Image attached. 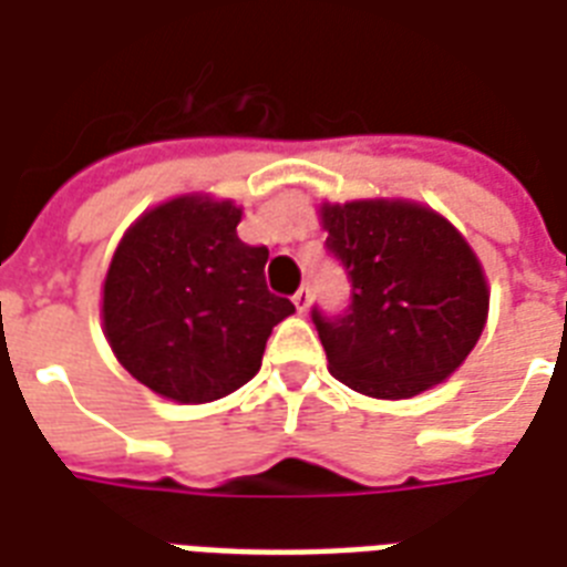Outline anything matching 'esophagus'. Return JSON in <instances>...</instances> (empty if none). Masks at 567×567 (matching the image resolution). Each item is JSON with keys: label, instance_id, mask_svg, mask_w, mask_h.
I'll return each instance as SVG.
<instances>
[{"label": "esophagus", "instance_id": "1", "mask_svg": "<svg viewBox=\"0 0 567 567\" xmlns=\"http://www.w3.org/2000/svg\"><path fill=\"white\" fill-rule=\"evenodd\" d=\"M292 301H296V308H299L301 313L308 311V305H311V287H308V284H301V287L296 289V296H292Z\"/></svg>", "mask_w": 567, "mask_h": 567}]
</instances>
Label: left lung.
Listing matches in <instances>:
<instances>
[{"instance_id": "left-lung-1", "label": "left lung", "mask_w": 567, "mask_h": 567, "mask_svg": "<svg viewBox=\"0 0 567 567\" xmlns=\"http://www.w3.org/2000/svg\"><path fill=\"white\" fill-rule=\"evenodd\" d=\"M326 250L344 266L350 305L313 308L332 378L371 399H411L465 362L489 289L468 241L416 202L362 198L320 208Z\"/></svg>"}]
</instances>
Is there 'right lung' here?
<instances>
[{"label": "right lung", "mask_w": 567, "mask_h": 567, "mask_svg": "<svg viewBox=\"0 0 567 567\" xmlns=\"http://www.w3.org/2000/svg\"><path fill=\"white\" fill-rule=\"evenodd\" d=\"M241 208L181 196L132 223L114 250L102 320L132 378L181 404L229 395L262 365L271 329L296 311L268 292V247L238 238Z\"/></svg>", "instance_id": "1"}]
</instances>
